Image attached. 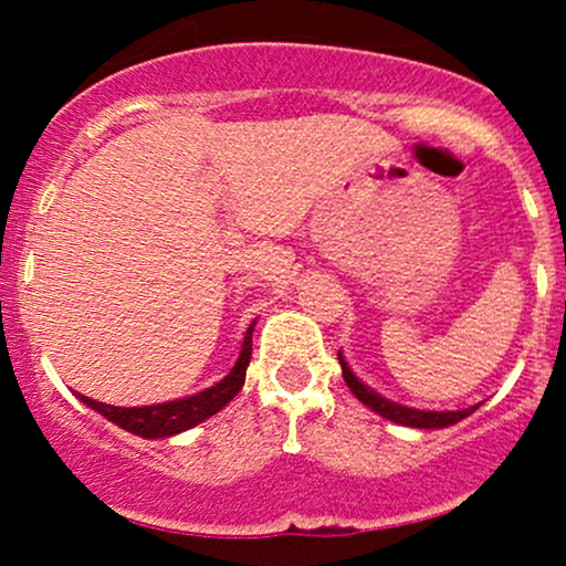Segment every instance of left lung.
Segmentation results:
<instances>
[{
	"mask_svg": "<svg viewBox=\"0 0 566 566\" xmlns=\"http://www.w3.org/2000/svg\"><path fill=\"white\" fill-rule=\"evenodd\" d=\"M337 361H340L343 380H346L350 394H354L356 399L361 401V405H367L369 409H373V412H378L380 418L391 420V423L409 426V428H447V426L460 423V420L469 418L471 412H476V409H479V405H473L469 409H450V412H437V409L405 407V405H399V401H391V399H386V396H380L378 391H373V388L365 386V382L356 378V375L350 373L346 356H343L340 350H337Z\"/></svg>",
	"mask_w": 566,
	"mask_h": 566,
	"instance_id": "obj_1",
	"label": "left lung"
}]
</instances>
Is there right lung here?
Wrapping results in <instances>:
<instances>
[{
	"mask_svg": "<svg viewBox=\"0 0 566 566\" xmlns=\"http://www.w3.org/2000/svg\"><path fill=\"white\" fill-rule=\"evenodd\" d=\"M252 329H255V322L247 327L242 348H239V356L237 361H233V367L229 369V375L220 378L216 386L205 388V391L193 396H184V399L161 401V405H148V407H114V405H103V401H95L82 394H76V399L84 401L90 409H95V412H101L106 420H112L114 426L135 433V437L165 439V437H175V433H184L188 428L199 426L201 420L212 418V415L220 412L233 396L242 391L247 367H250V359H252Z\"/></svg>",
	"mask_w": 566,
	"mask_h": 566,
	"instance_id": "right-lung-1",
	"label": "right lung"
}]
</instances>
